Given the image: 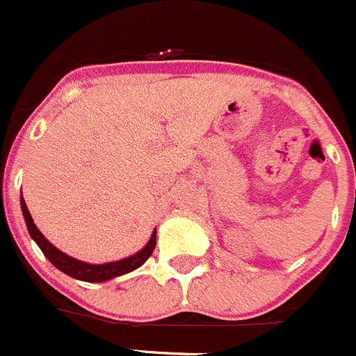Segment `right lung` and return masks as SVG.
Returning a JSON list of instances; mask_svg holds the SVG:
<instances>
[{"mask_svg": "<svg viewBox=\"0 0 356 356\" xmlns=\"http://www.w3.org/2000/svg\"><path fill=\"white\" fill-rule=\"evenodd\" d=\"M21 209L22 216H24L26 227H28L29 235H31L33 241L38 244V248L42 249V253L45 254L49 261L54 265L56 268H59L61 272H65L66 275L73 279H79V281H86V283H105V281H111V279L119 277V275H124L128 272L137 270L138 267L147 261V258L151 257L152 251L156 248V228L152 232L151 238L147 241V244L138 251V253L131 254V257H126L122 260L118 261H107V264H88V261L77 260V258L70 257V254L63 253L61 249L56 248L52 242H49L47 238L43 237L42 232L36 228L35 221H33L31 214L28 211V205H26L24 198L21 197Z\"/></svg>", "mask_w": 356, "mask_h": 356, "instance_id": "right-lung-1", "label": "right lung"}]
</instances>
